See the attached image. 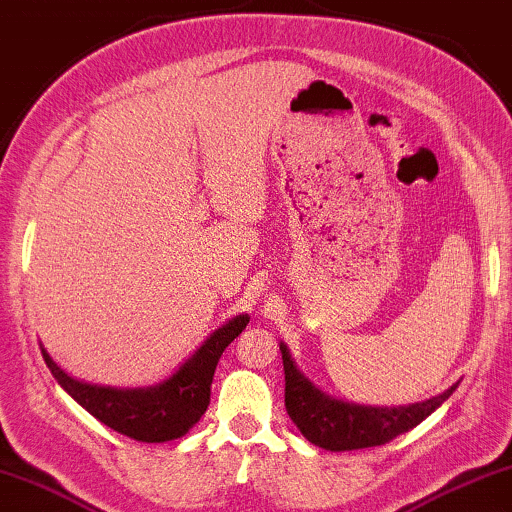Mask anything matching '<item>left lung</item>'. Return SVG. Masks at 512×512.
Returning <instances> with one entry per match:
<instances>
[{"label": "left lung", "mask_w": 512, "mask_h": 512, "mask_svg": "<svg viewBox=\"0 0 512 512\" xmlns=\"http://www.w3.org/2000/svg\"><path fill=\"white\" fill-rule=\"evenodd\" d=\"M280 353L282 364H285V405L289 417L307 440L326 451H353L387 444L396 435L408 433L410 428L421 424L458 387L456 383L433 399L412 405H396V408L344 403L319 392L296 369L285 344H280Z\"/></svg>", "instance_id": "left-lung-1"}]
</instances>
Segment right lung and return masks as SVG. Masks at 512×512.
Listing matches in <instances>:
<instances>
[{"mask_svg":"<svg viewBox=\"0 0 512 512\" xmlns=\"http://www.w3.org/2000/svg\"><path fill=\"white\" fill-rule=\"evenodd\" d=\"M248 321V314L234 316L212 332L173 376L152 387L118 389L79 383L50 358L45 348L40 351L56 383L104 426L136 442H168L189 433L205 415L216 364Z\"/></svg>","mask_w":512,"mask_h":512,"instance_id":"1","label":"right lung"}]
</instances>
